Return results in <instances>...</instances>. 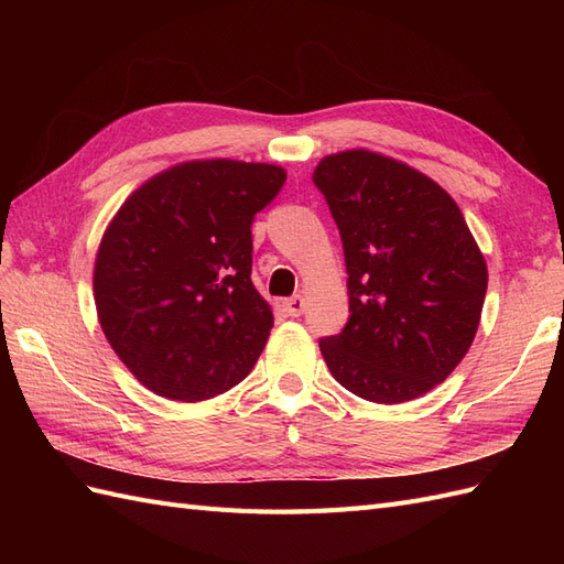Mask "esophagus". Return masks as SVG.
<instances>
[{"label": "esophagus", "mask_w": 564, "mask_h": 564, "mask_svg": "<svg viewBox=\"0 0 564 564\" xmlns=\"http://www.w3.org/2000/svg\"><path fill=\"white\" fill-rule=\"evenodd\" d=\"M284 311H286L289 315H292V317L303 315V311H305V299H303V296L286 299V301H284Z\"/></svg>", "instance_id": "esophagus-1"}]
</instances>
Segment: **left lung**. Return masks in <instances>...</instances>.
<instances>
[{
    "mask_svg": "<svg viewBox=\"0 0 564 564\" xmlns=\"http://www.w3.org/2000/svg\"><path fill=\"white\" fill-rule=\"evenodd\" d=\"M348 270L350 317L319 340L357 398L400 404L445 381L468 352L487 263L458 204L433 178L371 150L327 155L313 174Z\"/></svg>",
    "mask_w": 564,
    "mask_h": 564,
    "instance_id": "1",
    "label": "left lung"
}]
</instances>
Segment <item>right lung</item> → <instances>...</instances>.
Returning <instances> with one entry per match:
<instances>
[{
    "mask_svg": "<svg viewBox=\"0 0 564 564\" xmlns=\"http://www.w3.org/2000/svg\"><path fill=\"white\" fill-rule=\"evenodd\" d=\"M284 181L278 164L181 162L112 216L94 265L98 322L155 395L216 398L259 360L275 317L251 282V220Z\"/></svg>",
    "mask_w": 564,
    "mask_h": 564,
    "instance_id": "add662e5",
    "label": "right lung"
}]
</instances>
